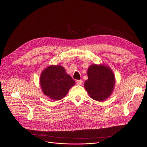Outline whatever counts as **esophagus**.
<instances>
[{"instance_id": "34e87169", "label": "esophagus", "mask_w": 147, "mask_h": 147, "mask_svg": "<svg viewBox=\"0 0 147 147\" xmlns=\"http://www.w3.org/2000/svg\"><path fill=\"white\" fill-rule=\"evenodd\" d=\"M76 83H77V84H78V85H80V84H82V80H78L76 81Z\"/></svg>"}]
</instances>
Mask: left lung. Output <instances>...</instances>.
Masks as SVG:
<instances>
[{"label":"left lung","mask_w":147,"mask_h":147,"mask_svg":"<svg viewBox=\"0 0 147 147\" xmlns=\"http://www.w3.org/2000/svg\"><path fill=\"white\" fill-rule=\"evenodd\" d=\"M88 76L84 86L92 99L102 101L110 96L115 83L110 68L102 65H92L88 68Z\"/></svg>","instance_id":"obj_1"}]
</instances>
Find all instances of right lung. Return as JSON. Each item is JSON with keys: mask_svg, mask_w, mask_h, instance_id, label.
Instances as JSON below:
<instances>
[{"mask_svg": "<svg viewBox=\"0 0 147 147\" xmlns=\"http://www.w3.org/2000/svg\"><path fill=\"white\" fill-rule=\"evenodd\" d=\"M40 82L43 94L55 100L63 99L75 84L71 77L60 65L46 68L40 76Z\"/></svg>", "mask_w": 147, "mask_h": 147, "instance_id": "right-lung-1", "label": "right lung"}]
</instances>
